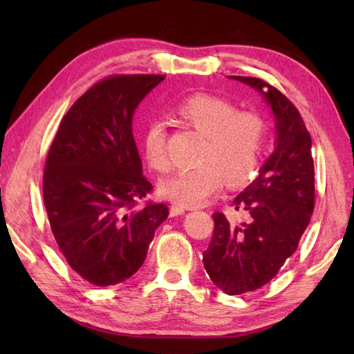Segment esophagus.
<instances>
[{
    "instance_id": "esophagus-1",
    "label": "esophagus",
    "mask_w": 354,
    "mask_h": 354,
    "mask_svg": "<svg viewBox=\"0 0 354 354\" xmlns=\"http://www.w3.org/2000/svg\"><path fill=\"white\" fill-rule=\"evenodd\" d=\"M185 212V207L179 205H171L170 206V215L171 217H176V215H183Z\"/></svg>"
}]
</instances>
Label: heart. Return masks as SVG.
Here are the masks:
<instances>
[{
    "mask_svg": "<svg viewBox=\"0 0 354 354\" xmlns=\"http://www.w3.org/2000/svg\"><path fill=\"white\" fill-rule=\"evenodd\" d=\"M176 117L205 136L196 156L200 165L176 171L160 183L164 198L183 207L200 206L221 189L247 184L259 169L267 123L254 111H239L231 101L195 93L176 106ZM142 148L148 165L159 173L170 169L167 127L156 120L143 131Z\"/></svg>",
    "mask_w": 354,
    "mask_h": 354,
    "instance_id": "obj_1",
    "label": "heart"
}]
</instances>
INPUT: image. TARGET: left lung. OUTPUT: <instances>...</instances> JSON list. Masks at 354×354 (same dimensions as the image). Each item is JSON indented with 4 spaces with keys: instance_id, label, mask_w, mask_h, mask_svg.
<instances>
[{
    "instance_id": "obj_1",
    "label": "left lung",
    "mask_w": 354,
    "mask_h": 354,
    "mask_svg": "<svg viewBox=\"0 0 354 354\" xmlns=\"http://www.w3.org/2000/svg\"><path fill=\"white\" fill-rule=\"evenodd\" d=\"M270 104L277 148L232 206L245 214L230 221L215 212L214 234L203 263L212 283L227 295L253 292L272 281L299 243L315 205L313 140L292 101L259 77L232 76Z\"/></svg>"
}]
</instances>
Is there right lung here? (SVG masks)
Segmentation results:
<instances>
[{
  "mask_svg": "<svg viewBox=\"0 0 354 354\" xmlns=\"http://www.w3.org/2000/svg\"><path fill=\"white\" fill-rule=\"evenodd\" d=\"M164 75H112L65 113L48 149L44 203L68 266L93 286H113L142 267L162 203L140 200L153 185L142 173L133 134L136 107Z\"/></svg>",
  "mask_w": 354,
  "mask_h": 354,
  "instance_id": "right-lung-1",
  "label": "right lung"
}]
</instances>
